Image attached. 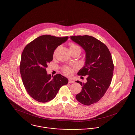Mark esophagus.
Here are the masks:
<instances>
[{"label":"esophagus","mask_w":135,"mask_h":135,"mask_svg":"<svg viewBox=\"0 0 135 135\" xmlns=\"http://www.w3.org/2000/svg\"><path fill=\"white\" fill-rule=\"evenodd\" d=\"M74 83V80H73L72 79H69V81H68L69 84H72V83Z\"/></svg>","instance_id":"1"}]
</instances>
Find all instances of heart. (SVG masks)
<instances>
[{"label":"heart","instance_id":"b5f03b06","mask_svg":"<svg viewBox=\"0 0 135 135\" xmlns=\"http://www.w3.org/2000/svg\"><path fill=\"white\" fill-rule=\"evenodd\" d=\"M70 49L71 51H81V48L74 43L71 42L70 44ZM54 55L55 54V51L54 52ZM76 68V67H70V66H65L63 68V72L65 75L67 76H71L73 73V70Z\"/></svg>","mask_w":135,"mask_h":135}]
</instances>
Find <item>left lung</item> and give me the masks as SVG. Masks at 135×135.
<instances>
[{"instance_id": "8db88e82", "label": "left lung", "mask_w": 135, "mask_h": 135, "mask_svg": "<svg viewBox=\"0 0 135 135\" xmlns=\"http://www.w3.org/2000/svg\"><path fill=\"white\" fill-rule=\"evenodd\" d=\"M70 37L85 51L84 66L77 74L88 75L87 82L76 81L82 86L76 99L80 103L89 106L98 102L111 84L114 70L112 58L107 46L93 36L78 35Z\"/></svg>"}]
</instances>
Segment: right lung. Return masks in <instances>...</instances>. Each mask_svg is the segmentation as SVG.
<instances>
[{
    "label": "right lung",
    "mask_w": 135,
    "mask_h": 135,
    "mask_svg": "<svg viewBox=\"0 0 135 135\" xmlns=\"http://www.w3.org/2000/svg\"><path fill=\"white\" fill-rule=\"evenodd\" d=\"M68 38L42 35L28 44L22 52L20 65L22 80L28 94L39 102L52 100L60 88L68 84L66 77L57 74L51 78L46 71L55 50Z\"/></svg>",
    "instance_id": "1"
}]
</instances>
